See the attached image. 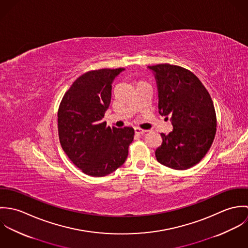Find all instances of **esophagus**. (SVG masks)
Segmentation results:
<instances>
[{"label": "esophagus", "instance_id": "esophagus-1", "mask_svg": "<svg viewBox=\"0 0 248 248\" xmlns=\"http://www.w3.org/2000/svg\"><path fill=\"white\" fill-rule=\"evenodd\" d=\"M147 131L146 130H142L140 128H135V133L137 134V135H143V134H145Z\"/></svg>", "mask_w": 248, "mask_h": 248}]
</instances>
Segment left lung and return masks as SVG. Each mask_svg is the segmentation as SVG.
Instances as JSON below:
<instances>
[{
	"instance_id": "obj_1",
	"label": "left lung",
	"mask_w": 248,
	"mask_h": 248,
	"mask_svg": "<svg viewBox=\"0 0 248 248\" xmlns=\"http://www.w3.org/2000/svg\"><path fill=\"white\" fill-rule=\"evenodd\" d=\"M148 68L155 75L159 112L171 115L174 127L168 135H160L155 157L175 170L191 168L204 157L215 139L217 116L211 96L189 70L170 64Z\"/></svg>"
}]
</instances>
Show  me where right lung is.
<instances>
[{
    "label": "right lung",
    "mask_w": 248,
    "mask_h": 248,
    "mask_svg": "<svg viewBox=\"0 0 248 248\" xmlns=\"http://www.w3.org/2000/svg\"><path fill=\"white\" fill-rule=\"evenodd\" d=\"M123 70L85 72L72 83L59 105L61 146L71 162L91 177H104L119 168L134 140L132 127L110 128L102 120L110 102L112 81Z\"/></svg>",
    "instance_id": "right-lung-1"
}]
</instances>
